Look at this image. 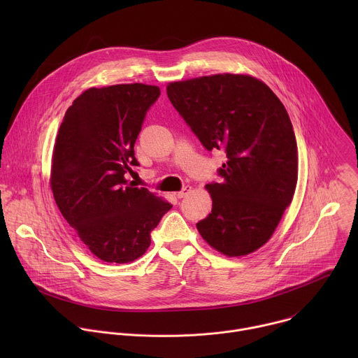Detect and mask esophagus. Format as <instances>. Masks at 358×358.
<instances>
[{"label": "esophagus", "mask_w": 358, "mask_h": 358, "mask_svg": "<svg viewBox=\"0 0 358 358\" xmlns=\"http://www.w3.org/2000/svg\"><path fill=\"white\" fill-rule=\"evenodd\" d=\"M189 192H191V187L187 185V187H184L181 191H178L176 195H177L178 198H184V196H187Z\"/></svg>", "instance_id": "esophagus-1"}]
</instances>
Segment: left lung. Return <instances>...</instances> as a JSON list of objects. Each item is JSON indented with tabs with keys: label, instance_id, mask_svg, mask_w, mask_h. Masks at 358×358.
<instances>
[{
	"label": "left lung",
	"instance_id": "8db88e82",
	"mask_svg": "<svg viewBox=\"0 0 358 358\" xmlns=\"http://www.w3.org/2000/svg\"><path fill=\"white\" fill-rule=\"evenodd\" d=\"M167 94L207 150L227 152L221 182L207 184L211 214L196 224L202 239L225 257L264 246L292 202L297 144L279 97L245 73L170 82Z\"/></svg>",
	"mask_w": 358,
	"mask_h": 358
}]
</instances>
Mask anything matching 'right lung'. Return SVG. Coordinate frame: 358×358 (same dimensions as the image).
<instances>
[{"instance_id":"right-lung-1","label":"right lung","mask_w":358,"mask_h":358,"mask_svg":"<svg viewBox=\"0 0 358 358\" xmlns=\"http://www.w3.org/2000/svg\"><path fill=\"white\" fill-rule=\"evenodd\" d=\"M160 87L123 83L78 96L55 138L50 189L80 241L100 261L127 264L143 257L150 232L171 203L129 184L138 166L134 143Z\"/></svg>"}]
</instances>
